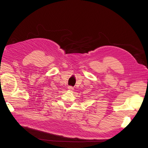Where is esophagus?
Listing matches in <instances>:
<instances>
[{"mask_svg":"<svg viewBox=\"0 0 148 148\" xmlns=\"http://www.w3.org/2000/svg\"><path fill=\"white\" fill-rule=\"evenodd\" d=\"M68 90H70V91H72V90H74V88L72 86H69L68 87Z\"/></svg>","mask_w":148,"mask_h":148,"instance_id":"obj_1","label":"esophagus"}]
</instances>
